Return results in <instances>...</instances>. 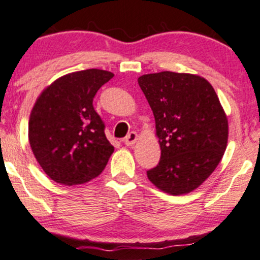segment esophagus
<instances>
[{
	"instance_id": "obj_1",
	"label": "esophagus",
	"mask_w": 260,
	"mask_h": 260,
	"mask_svg": "<svg viewBox=\"0 0 260 260\" xmlns=\"http://www.w3.org/2000/svg\"><path fill=\"white\" fill-rule=\"evenodd\" d=\"M136 141H137V133H136V132L128 133V136L125 137V138L123 139L124 144L128 145V147H131V145L135 144Z\"/></svg>"
}]
</instances>
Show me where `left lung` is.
<instances>
[{"mask_svg":"<svg viewBox=\"0 0 260 260\" xmlns=\"http://www.w3.org/2000/svg\"><path fill=\"white\" fill-rule=\"evenodd\" d=\"M138 84L155 118L161 155L147 172L158 189L184 195L217 168L228 139V121L207 80L192 74H147Z\"/></svg>","mask_w":260,"mask_h":260,"instance_id":"8db88e82","label":"left lung"}]
</instances>
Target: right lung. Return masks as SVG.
<instances>
[{"label": "right lung", "instance_id": "right-lung-1", "mask_svg": "<svg viewBox=\"0 0 260 260\" xmlns=\"http://www.w3.org/2000/svg\"><path fill=\"white\" fill-rule=\"evenodd\" d=\"M113 78L106 70L68 74L41 93L28 124V137L44 173L62 185H79L99 176L113 147L92 101L102 85Z\"/></svg>", "mask_w": 260, "mask_h": 260}]
</instances>
